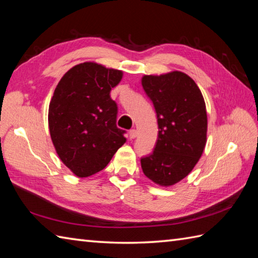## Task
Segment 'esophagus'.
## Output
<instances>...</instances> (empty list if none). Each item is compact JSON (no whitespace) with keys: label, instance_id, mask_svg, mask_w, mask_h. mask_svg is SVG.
<instances>
[{"label":"esophagus","instance_id":"esophagus-1","mask_svg":"<svg viewBox=\"0 0 258 258\" xmlns=\"http://www.w3.org/2000/svg\"><path fill=\"white\" fill-rule=\"evenodd\" d=\"M128 136H130L131 140H134L136 136H138V131H136V130H131L130 132H128Z\"/></svg>","mask_w":258,"mask_h":258}]
</instances>
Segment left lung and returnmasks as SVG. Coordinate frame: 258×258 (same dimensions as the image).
Listing matches in <instances>:
<instances>
[{"label":"left lung","instance_id":"8db88e82","mask_svg":"<svg viewBox=\"0 0 258 258\" xmlns=\"http://www.w3.org/2000/svg\"><path fill=\"white\" fill-rule=\"evenodd\" d=\"M142 85L154 104L158 138L151 155L141 160L146 177L168 187L195 167L207 141L204 97L194 80L180 71L144 75Z\"/></svg>","mask_w":258,"mask_h":258}]
</instances>
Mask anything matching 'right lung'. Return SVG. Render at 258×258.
I'll return each instance as SVG.
<instances>
[{"instance_id":"1","label":"right lung","mask_w":258,"mask_h":258,"mask_svg":"<svg viewBox=\"0 0 258 258\" xmlns=\"http://www.w3.org/2000/svg\"><path fill=\"white\" fill-rule=\"evenodd\" d=\"M123 71L96 62L75 65L59 80L48 106V130L59 160L78 177L102 171L126 139L117 128L113 87Z\"/></svg>"}]
</instances>
